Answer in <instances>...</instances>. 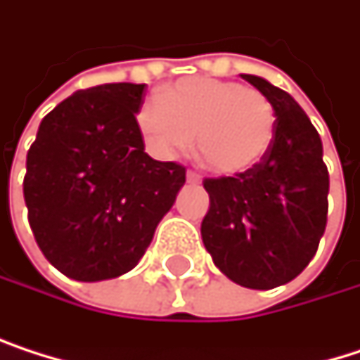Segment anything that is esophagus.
Instances as JSON below:
<instances>
[{
    "mask_svg": "<svg viewBox=\"0 0 360 360\" xmlns=\"http://www.w3.org/2000/svg\"><path fill=\"white\" fill-rule=\"evenodd\" d=\"M186 182L188 184H201V176L195 172H186Z\"/></svg>",
    "mask_w": 360,
    "mask_h": 360,
    "instance_id": "obj_1",
    "label": "esophagus"
}]
</instances>
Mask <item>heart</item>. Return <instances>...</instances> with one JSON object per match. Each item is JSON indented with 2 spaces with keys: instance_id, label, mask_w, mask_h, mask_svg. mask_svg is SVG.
Returning a JSON list of instances; mask_svg holds the SVG:
<instances>
[{
  "instance_id": "obj_1",
  "label": "heart",
  "mask_w": 360,
  "mask_h": 360,
  "mask_svg": "<svg viewBox=\"0 0 360 360\" xmlns=\"http://www.w3.org/2000/svg\"><path fill=\"white\" fill-rule=\"evenodd\" d=\"M142 138L159 157L193 142L207 169L242 176L255 169L276 138V110L257 89L216 78H182L138 112Z\"/></svg>"
}]
</instances>
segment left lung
<instances>
[{
    "mask_svg": "<svg viewBox=\"0 0 360 360\" xmlns=\"http://www.w3.org/2000/svg\"><path fill=\"white\" fill-rule=\"evenodd\" d=\"M276 110L267 157L236 178H207L203 246L231 282L269 290L295 280L327 227L329 172L323 142L301 105L261 76L242 74Z\"/></svg>",
    "mask_w": 360,
    "mask_h": 360,
    "instance_id": "1",
    "label": "left lung"
}]
</instances>
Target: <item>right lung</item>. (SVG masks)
<instances>
[{"label": "right lung", "instance_id": "right-lung-1", "mask_svg": "<svg viewBox=\"0 0 360 360\" xmlns=\"http://www.w3.org/2000/svg\"><path fill=\"white\" fill-rule=\"evenodd\" d=\"M146 84L78 91L39 122L22 182L39 250L61 274L101 282L131 271L184 186L186 169L144 153Z\"/></svg>", "mask_w": 360, "mask_h": 360}]
</instances>
